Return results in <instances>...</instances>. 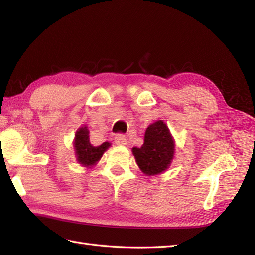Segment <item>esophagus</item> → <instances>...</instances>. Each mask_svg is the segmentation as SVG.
I'll return each instance as SVG.
<instances>
[{
	"label": "esophagus",
	"instance_id": "34e87169",
	"mask_svg": "<svg viewBox=\"0 0 255 255\" xmlns=\"http://www.w3.org/2000/svg\"><path fill=\"white\" fill-rule=\"evenodd\" d=\"M115 143L118 145H125L127 144V139L123 134H116L115 136Z\"/></svg>",
	"mask_w": 255,
	"mask_h": 255
}]
</instances>
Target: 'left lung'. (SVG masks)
<instances>
[{"label": "left lung", "instance_id": "obj_1", "mask_svg": "<svg viewBox=\"0 0 255 255\" xmlns=\"http://www.w3.org/2000/svg\"><path fill=\"white\" fill-rule=\"evenodd\" d=\"M175 143L166 124L162 121L149 125L141 148H132L138 166L145 175H158L170 166Z\"/></svg>", "mask_w": 255, "mask_h": 255}]
</instances>
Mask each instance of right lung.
I'll use <instances>...</instances> for the list:
<instances>
[{
    "mask_svg": "<svg viewBox=\"0 0 255 255\" xmlns=\"http://www.w3.org/2000/svg\"><path fill=\"white\" fill-rule=\"evenodd\" d=\"M74 149L77 160L82 166H93L100 161L102 155L110 148V142L102 143L99 147H94L90 142V132L88 127L82 126L78 129L74 138Z\"/></svg>",
    "mask_w": 255,
    "mask_h": 255,
    "instance_id": "obj_1",
    "label": "right lung"
}]
</instances>
